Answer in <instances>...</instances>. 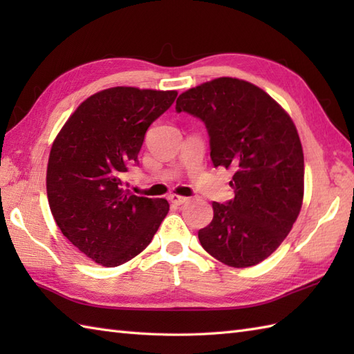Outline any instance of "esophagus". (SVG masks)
<instances>
[{
  "label": "esophagus",
  "mask_w": 354,
  "mask_h": 354,
  "mask_svg": "<svg viewBox=\"0 0 354 354\" xmlns=\"http://www.w3.org/2000/svg\"><path fill=\"white\" fill-rule=\"evenodd\" d=\"M169 201L171 202V204H175V205H183V204H185L187 201H189V198H185V196H179V194H170V196H169Z\"/></svg>",
  "instance_id": "1"
}]
</instances>
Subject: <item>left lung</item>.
I'll list each match as a JSON object with an SVG mask.
<instances>
[{
	"label": "left lung",
	"mask_w": 354,
	"mask_h": 354,
	"mask_svg": "<svg viewBox=\"0 0 354 354\" xmlns=\"http://www.w3.org/2000/svg\"><path fill=\"white\" fill-rule=\"evenodd\" d=\"M176 111L204 122L214 167H232L234 199L213 202L199 230L202 248L232 268L268 259L303 205L304 156L297 127L280 104L250 82L219 77L183 93Z\"/></svg>",
	"instance_id": "obj_1"
}]
</instances>
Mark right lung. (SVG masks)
I'll return each mask as SVG.
<instances>
[{"mask_svg":"<svg viewBox=\"0 0 354 354\" xmlns=\"http://www.w3.org/2000/svg\"><path fill=\"white\" fill-rule=\"evenodd\" d=\"M176 91L103 89L80 104L53 142L47 196L62 234L102 266L129 261L152 242L169 213L165 199L135 196L123 175L138 164L146 131Z\"/></svg>","mask_w":354,"mask_h":354,"instance_id":"1","label":"right lung"}]
</instances>
